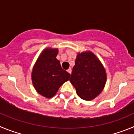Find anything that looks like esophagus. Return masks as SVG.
Wrapping results in <instances>:
<instances>
[{"mask_svg":"<svg viewBox=\"0 0 134 134\" xmlns=\"http://www.w3.org/2000/svg\"><path fill=\"white\" fill-rule=\"evenodd\" d=\"M67 72H68V73H69V74H71V72H72V70H71V68H69V69L67 70Z\"/></svg>","mask_w":134,"mask_h":134,"instance_id":"34e87169","label":"esophagus"}]
</instances>
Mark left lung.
I'll use <instances>...</instances> for the list:
<instances>
[{
    "label": "left lung",
    "mask_w": 134,
    "mask_h": 134,
    "mask_svg": "<svg viewBox=\"0 0 134 134\" xmlns=\"http://www.w3.org/2000/svg\"><path fill=\"white\" fill-rule=\"evenodd\" d=\"M107 79L105 68L91 51L78 53L69 81L79 97L90 101L103 91Z\"/></svg>",
    "instance_id": "left-lung-1"
}]
</instances>
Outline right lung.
Returning <instances> with one entry per match:
<instances>
[{
  "label": "right lung",
  "mask_w": 134,
  "mask_h": 134,
  "mask_svg": "<svg viewBox=\"0 0 134 134\" xmlns=\"http://www.w3.org/2000/svg\"><path fill=\"white\" fill-rule=\"evenodd\" d=\"M57 49H45L38 57L32 71L35 89L47 98L53 97L70 77L69 73L63 69L60 61L57 59Z\"/></svg>",
  "instance_id": "1"
}]
</instances>
